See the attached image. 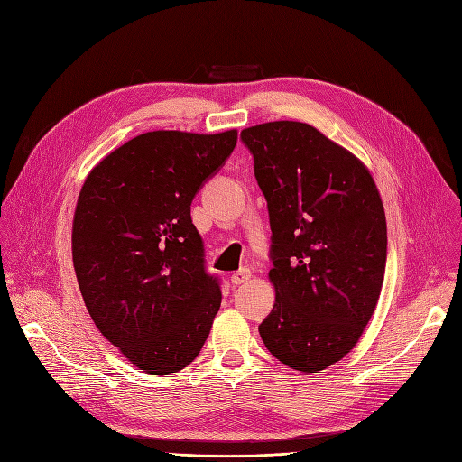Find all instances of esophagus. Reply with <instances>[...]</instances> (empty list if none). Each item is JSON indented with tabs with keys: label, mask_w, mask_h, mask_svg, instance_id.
Masks as SVG:
<instances>
[{
	"label": "esophagus",
	"mask_w": 462,
	"mask_h": 462,
	"mask_svg": "<svg viewBox=\"0 0 462 462\" xmlns=\"http://www.w3.org/2000/svg\"><path fill=\"white\" fill-rule=\"evenodd\" d=\"M251 270H247V268H244V270H239V272H236V273H232V282L234 284H244V282H247L249 279H251Z\"/></svg>",
	"instance_id": "1"
}]
</instances>
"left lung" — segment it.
<instances>
[{"mask_svg": "<svg viewBox=\"0 0 462 462\" xmlns=\"http://www.w3.org/2000/svg\"><path fill=\"white\" fill-rule=\"evenodd\" d=\"M268 200L275 305L258 326L281 363L324 371L359 341L376 309L387 228L369 168L301 121L241 131Z\"/></svg>", "mask_w": 462, "mask_h": 462, "instance_id": "left-lung-1", "label": "left lung"}]
</instances>
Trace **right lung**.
I'll return each mask as SVG.
<instances>
[{"label":"right lung","instance_id":"1","mask_svg":"<svg viewBox=\"0 0 462 462\" xmlns=\"http://www.w3.org/2000/svg\"><path fill=\"white\" fill-rule=\"evenodd\" d=\"M237 131L134 136L88 174L72 221V263L95 326L134 367L178 373L221 307L190 202L236 148Z\"/></svg>","mask_w":462,"mask_h":462}]
</instances>
